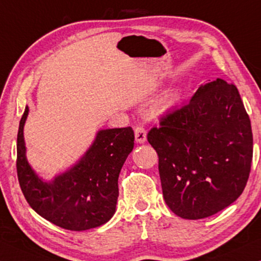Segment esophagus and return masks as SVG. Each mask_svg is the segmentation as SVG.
<instances>
[{"instance_id": "34e87169", "label": "esophagus", "mask_w": 261, "mask_h": 261, "mask_svg": "<svg viewBox=\"0 0 261 261\" xmlns=\"http://www.w3.org/2000/svg\"><path fill=\"white\" fill-rule=\"evenodd\" d=\"M146 139H147V133H146L145 128L141 126L135 128V141L139 142V144H144Z\"/></svg>"}]
</instances>
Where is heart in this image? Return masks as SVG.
<instances>
[{
    "mask_svg": "<svg viewBox=\"0 0 261 261\" xmlns=\"http://www.w3.org/2000/svg\"><path fill=\"white\" fill-rule=\"evenodd\" d=\"M181 96V90L178 87L170 89L169 91L165 92V95L162 96V98L159 99L156 103V108L159 110H166L172 108L179 102Z\"/></svg>",
    "mask_w": 261,
    "mask_h": 261,
    "instance_id": "heart-1",
    "label": "heart"
}]
</instances>
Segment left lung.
Segmentation results:
<instances>
[{
  "instance_id": "obj_1",
  "label": "left lung",
  "mask_w": 261,
  "mask_h": 261,
  "mask_svg": "<svg viewBox=\"0 0 261 261\" xmlns=\"http://www.w3.org/2000/svg\"><path fill=\"white\" fill-rule=\"evenodd\" d=\"M147 140L159 156L164 199L177 216H212L237 201L247 184L251 121L237 87L221 78L163 117Z\"/></svg>"
}]
</instances>
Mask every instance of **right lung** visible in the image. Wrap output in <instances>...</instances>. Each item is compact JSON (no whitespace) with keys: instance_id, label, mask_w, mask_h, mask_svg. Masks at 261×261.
Segmentation results:
<instances>
[{"instance_id":"right-lung-1","label":"right lung","mask_w":261,"mask_h":261,"mask_svg":"<svg viewBox=\"0 0 261 261\" xmlns=\"http://www.w3.org/2000/svg\"><path fill=\"white\" fill-rule=\"evenodd\" d=\"M28 107L17 132L16 171L22 194L41 217L64 229L82 231L102 226L115 214L120 171L134 147L130 127L97 132L84 155L52 180L32 169L26 156L23 127Z\"/></svg>"}]
</instances>
